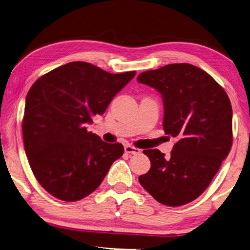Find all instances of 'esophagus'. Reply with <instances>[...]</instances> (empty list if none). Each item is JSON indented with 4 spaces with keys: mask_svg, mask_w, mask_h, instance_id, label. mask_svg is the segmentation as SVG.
I'll return each mask as SVG.
<instances>
[{
    "mask_svg": "<svg viewBox=\"0 0 250 250\" xmlns=\"http://www.w3.org/2000/svg\"><path fill=\"white\" fill-rule=\"evenodd\" d=\"M125 152L127 153V154H140L141 153V149L137 148V147H134V146H130V145H126L125 146Z\"/></svg>",
    "mask_w": 250,
    "mask_h": 250,
    "instance_id": "34e87169",
    "label": "esophagus"
}]
</instances>
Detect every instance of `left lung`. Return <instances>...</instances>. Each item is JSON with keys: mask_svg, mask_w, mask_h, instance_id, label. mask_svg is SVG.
Segmentation results:
<instances>
[{"mask_svg": "<svg viewBox=\"0 0 250 250\" xmlns=\"http://www.w3.org/2000/svg\"><path fill=\"white\" fill-rule=\"evenodd\" d=\"M137 80L162 94L164 132L176 138L167 157L156 148L144 149L151 168L138 181L162 205H187L209 187L229 154L231 103L208 72L190 63L144 71Z\"/></svg>", "mask_w": 250, "mask_h": 250, "instance_id": "1", "label": "left lung"}]
</instances>
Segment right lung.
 <instances>
[{"label":"right lung","instance_id":"add662e5","mask_svg":"<svg viewBox=\"0 0 250 250\" xmlns=\"http://www.w3.org/2000/svg\"><path fill=\"white\" fill-rule=\"evenodd\" d=\"M135 74H109L74 61L41 76L30 88L22 120L25 154L38 182L55 198L74 202L89 195L123 155L121 143H105L86 124L105 113Z\"/></svg>","mask_w":250,"mask_h":250}]
</instances>
